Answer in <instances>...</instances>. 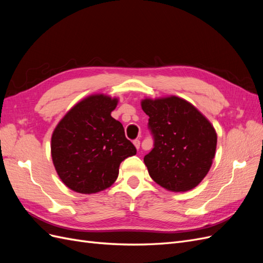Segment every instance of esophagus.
I'll list each match as a JSON object with an SVG mask.
<instances>
[{
  "mask_svg": "<svg viewBox=\"0 0 263 263\" xmlns=\"http://www.w3.org/2000/svg\"><path fill=\"white\" fill-rule=\"evenodd\" d=\"M133 144H134V146H135V147H136V149H139V148H140V140H139V139L134 140V141H133Z\"/></svg>",
  "mask_w": 263,
  "mask_h": 263,
  "instance_id": "1",
  "label": "esophagus"
}]
</instances>
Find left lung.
Wrapping results in <instances>:
<instances>
[{"label": "left lung", "mask_w": 263, "mask_h": 263, "mask_svg": "<svg viewBox=\"0 0 263 263\" xmlns=\"http://www.w3.org/2000/svg\"><path fill=\"white\" fill-rule=\"evenodd\" d=\"M140 105L155 137L154 149L144 158L151 179L171 192L196 187L216 153L214 126L193 104L176 95L145 98Z\"/></svg>", "instance_id": "1"}]
</instances>
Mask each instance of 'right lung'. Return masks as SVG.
Wrapping results in <instances>:
<instances>
[{
  "mask_svg": "<svg viewBox=\"0 0 263 263\" xmlns=\"http://www.w3.org/2000/svg\"><path fill=\"white\" fill-rule=\"evenodd\" d=\"M117 98L91 94L71 107L51 136V158L60 180L74 192L93 194L116 181L119 164L136 155L123 125L110 116Z\"/></svg>",
  "mask_w": 263,
  "mask_h": 263,
  "instance_id": "1",
  "label": "right lung"
}]
</instances>
